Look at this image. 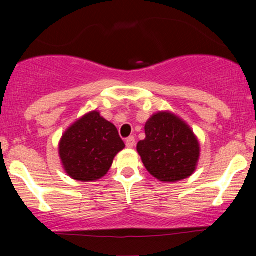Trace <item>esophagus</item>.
<instances>
[{"instance_id":"obj_1","label":"esophagus","mask_w":256,"mask_h":256,"mask_svg":"<svg viewBox=\"0 0 256 256\" xmlns=\"http://www.w3.org/2000/svg\"><path fill=\"white\" fill-rule=\"evenodd\" d=\"M126 146L127 148H132L135 146V138L134 136H129V138L126 140Z\"/></svg>"}]
</instances>
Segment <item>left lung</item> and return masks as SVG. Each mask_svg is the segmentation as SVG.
<instances>
[{
    "label": "left lung",
    "instance_id": "obj_1",
    "mask_svg": "<svg viewBox=\"0 0 256 256\" xmlns=\"http://www.w3.org/2000/svg\"><path fill=\"white\" fill-rule=\"evenodd\" d=\"M146 138L138 152L150 174L160 182L190 177L197 166L200 146L192 129L170 112H158L146 121Z\"/></svg>",
    "mask_w": 256,
    "mask_h": 256
}]
</instances>
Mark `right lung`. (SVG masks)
Masks as SVG:
<instances>
[{
  "label": "right lung",
  "mask_w": 256,
  "mask_h": 256,
  "mask_svg": "<svg viewBox=\"0 0 256 256\" xmlns=\"http://www.w3.org/2000/svg\"><path fill=\"white\" fill-rule=\"evenodd\" d=\"M116 127L99 112L93 110L76 120L59 142L65 172L80 182L100 180L110 169L114 157L124 148Z\"/></svg>",
  "instance_id": "add662e5"
}]
</instances>
